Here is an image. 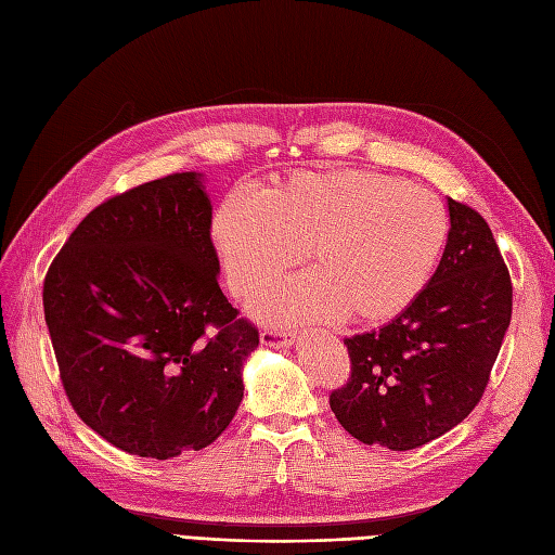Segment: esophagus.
I'll return each mask as SVG.
<instances>
[{"mask_svg":"<svg viewBox=\"0 0 555 555\" xmlns=\"http://www.w3.org/2000/svg\"><path fill=\"white\" fill-rule=\"evenodd\" d=\"M259 338L268 347H289V345H294V335L278 331V328H263Z\"/></svg>","mask_w":555,"mask_h":555,"instance_id":"1","label":"esophagus"}]
</instances>
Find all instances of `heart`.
I'll return each mask as SVG.
<instances>
[{
	"label": "heart",
	"instance_id": "b5f03b06",
	"mask_svg": "<svg viewBox=\"0 0 555 555\" xmlns=\"http://www.w3.org/2000/svg\"><path fill=\"white\" fill-rule=\"evenodd\" d=\"M447 233V208L433 192L351 166L289 173L257 198L231 196L212 220V241L241 298L261 294L304 249L312 271L282 282L257 306L278 324L393 319L426 289Z\"/></svg>",
	"mask_w": 555,
	"mask_h": 555
}]
</instances>
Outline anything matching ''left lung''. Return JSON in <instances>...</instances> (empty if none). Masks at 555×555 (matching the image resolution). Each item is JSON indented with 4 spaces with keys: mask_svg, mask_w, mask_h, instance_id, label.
Segmentation results:
<instances>
[{
    "mask_svg": "<svg viewBox=\"0 0 555 555\" xmlns=\"http://www.w3.org/2000/svg\"><path fill=\"white\" fill-rule=\"evenodd\" d=\"M438 271L414 304L347 338L351 375L331 393L340 426L363 444L408 451L475 410L512 319V280L483 217L449 198Z\"/></svg>",
    "mask_w": 555,
    "mask_h": 555,
    "instance_id": "8db88e82",
    "label": "left lung"
}]
</instances>
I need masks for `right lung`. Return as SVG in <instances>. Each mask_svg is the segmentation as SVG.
Instances as JSON below:
<instances>
[{"mask_svg": "<svg viewBox=\"0 0 555 555\" xmlns=\"http://www.w3.org/2000/svg\"><path fill=\"white\" fill-rule=\"evenodd\" d=\"M201 173L139 184L82 220L43 280V312L76 414L133 456L212 444L243 400L259 331L217 282Z\"/></svg>", "mask_w": 555, "mask_h": 555, "instance_id": "1", "label": "right lung"}]
</instances>
